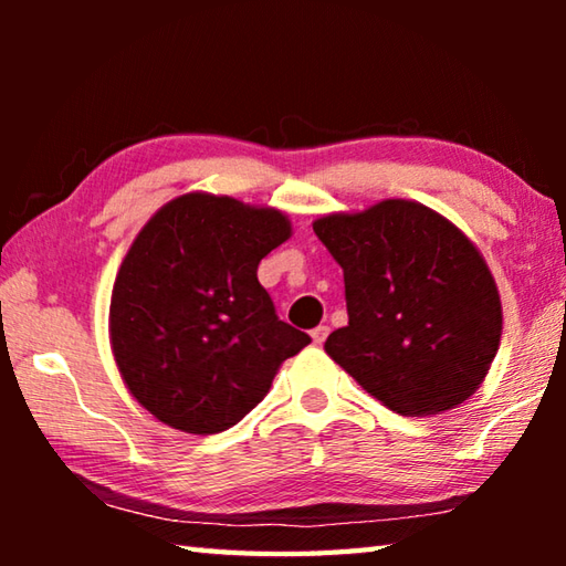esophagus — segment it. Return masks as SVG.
I'll use <instances>...</instances> for the list:
<instances>
[{"instance_id": "obj_1", "label": "esophagus", "mask_w": 566, "mask_h": 566, "mask_svg": "<svg viewBox=\"0 0 566 566\" xmlns=\"http://www.w3.org/2000/svg\"><path fill=\"white\" fill-rule=\"evenodd\" d=\"M329 337V327H324V324H319L317 329H312V342L314 344H324V339Z\"/></svg>"}]
</instances>
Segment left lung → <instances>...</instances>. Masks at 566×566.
<instances>
[{"label": "left lung", "mask_w": 566, "mask_h": 566, "mask_svg": "<svg viewBox=\"0 0 566 566\" xmlns=\"http://www.w3.org/2000/svg\"><path fill=\"white\" fill-rule=\"evenodd\" d=\"M312 227L344 270L349 314L324 352L397 415H439L472 397L502 339L500 290L472 239L411 199Z\"/></svg>", "instance_id": "left-lung-1"}]
</instances>
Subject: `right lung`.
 Instances as JSON below:
<instances>
[{"mask_svg": "<svg viewBox=\"0 0 566 566\" xmlns=\"http://www.w3.org/2000/svg\"><path fill=\"white\" fill-rule=\"evenodd\" d=\"M290 237L282 209L209 191L171 199L139 229L112 286L109 344L149 415L187 434L224 432L312 342L256 280Z\"/></svg>", "mask_w": 566, "mask_h": 566, "instance_id": "right-lung-1", "label": "right lung"}]
</instances>
